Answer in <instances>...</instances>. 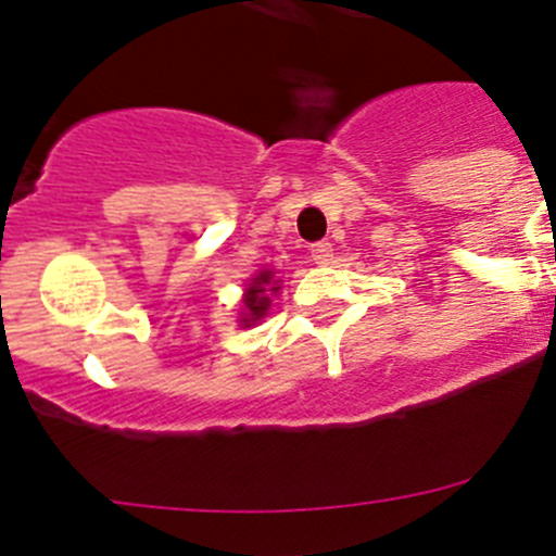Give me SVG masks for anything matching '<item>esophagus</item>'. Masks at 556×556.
<instances>
[{
    "instance_id": "1",
    "label": "esophagus",
    "mask_w": 556,
    "mask_h": 556,
    "mask_svg": "<svg viewBox=\"0 0 556 556\" xmlns=\"http://www.w3.org/2000/svg\"><path fill=\"white\" fill-rule=\"evenodd\" d=\"M309 255H312V261L317 263V266H325V263H330V257H333V244H330V242L312 244Z\"/></svg>"
}]
</instances>
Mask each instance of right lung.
I'll use <instances>...</instances> for the list:
<instances>
[{
    "instance_id": "obj_1",
    "label": "right lung",
    "mask_w": 556,
    "mask_h": 556,
    "mask_svg": "<svg viewBox=\"0 0 556 556\" xmlns=\"http://www.w3.org/2000/svg\"><path fill=\"white\" fill-rule=\"evenodd\" d=\"M271 285V271H263L257 274L255 279H252V285L247 288V295H244V309H247V319H242L244 325L255 323V319H261L263 314L268 309V295L266 290H279V288H268Z\"/></svg>"
}]
</instances>
